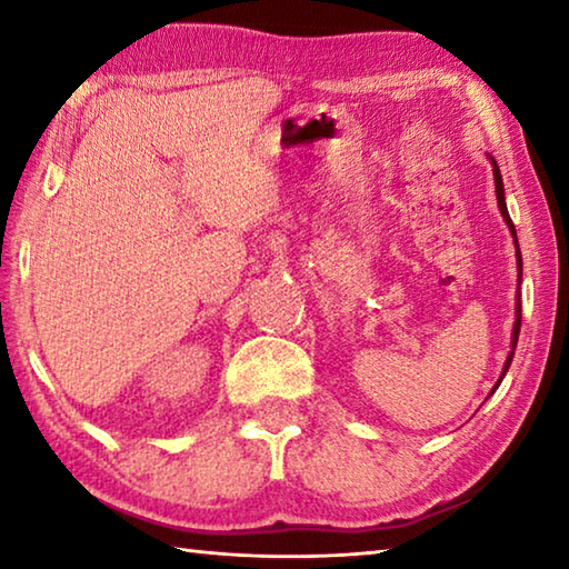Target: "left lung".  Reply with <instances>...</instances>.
Listing matches in <instances>:
<instances>
[{
  "label": "left lung",
  "instance_id": "1",
  "mask_svg": "<svg viewBox=\"0 0 569 569\" xmlns=\"http://www.w3.org/2000/svg\"><path fill=\"white\" fill-rule=\"evenodd\" d=\"M489 162H492V176H495V192H497V206H499V213H502L505 223L509 228V233H512L515 238V248H517V273H519V283H522V253H519V243H517V230H515V223L512 218H509V210H507V200H505V182H502V172H499V166L497 160L492 156H487ZM519 326H522V303H519V293H517V303H515V326H512V341H509V346H512V351H509L507 361H505V369H502V377H499V381L495 383V389L489 391V397L499 389V383H502L505 373L509 371V363H512V356H515V349H517V339H519Z\"/></svg>",
  "mask_w": 569,
  "mask_h": 569
}]
</instances>
